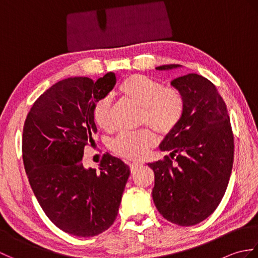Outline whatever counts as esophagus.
Returning <instances> with one entry per match:
<instances>
[{
	"instance_id": "obj_1",
	"label": "esophagus",
	"mask_w": 258,
	"mask_h": 258,
	"mask_svg": "<svg viewBox=\"0 0 258 258\" xmlns=\"http://www.w3.org/2000/svg\"><path fill=\"white\" fill-rule=\"evenodd\" d=\"M141 166L140 163H130V167H131V172L134 173L136 169Z\"/></svg>"
}]
</instances>
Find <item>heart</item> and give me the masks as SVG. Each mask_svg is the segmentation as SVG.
<instances>
[{
    "mask_svg": "<svg viewBox=\"0 0 258 258\" xmlns=\"http://www.w3.org/2000/svg\"><path fill=\"white\" fill-rule=\"evenodd\" d=\"M117 92L126 100L141 107L140 123L147 125L158 135H167L176 128L183 116L185 102L180 92L174 87H163L161 82L143 74L128 75L120 82ZM109 97L98 100L93 107V119L98 127L111 128ZM155 139L150 131L120 133L111 143L117 155L128 160H142L154 146Z\"/></svg>",
    "mask_w": 258,
    "mask_h": 258,
    "instance_id": "1",
    "label": "heart"
}]
</instances>
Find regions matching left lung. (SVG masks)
<instances>
[{
    "label": "left lung",
    "instance_id": "left-lung-1",
    "mask_svg": "<svg viewBox=\"0 0 258 258\" xmlns=\"http://www.w3.org/2000/svg\"><path fill=\"white\" fill-rule=\"evenodd\" d=\"M180 68L157 67L158 71ZM171 85L184 97L178 125L165 136L160 150L169 155L149 163L154 171L153 201L167 221L193 226L211 215L220 204L231 177L234 136L225 102L211 81L190 73Z\"/></svg>",
    "mask_w": 258,
    "mask_h": 258
}]
</instances>
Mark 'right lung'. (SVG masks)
<instances>
[{
	"mask_svg": "<svg viewBox=\"0 0 258 258\" xmlns=\"http://www.w3.org/2000/svg\"><path fill=\"white\" fill-rule=\"evenodd\" d=\"M115 84L112 72L95 82L59 81L34 102L24 123L22 153L33 193L51 222L74 236H96L112 225L131 173L108 153L100 171L82 163L97 132L93 107Z\"/></svg>",
	"mask_w": 258,
	"mask_h": 258,
	"instance_id": "right-lung-1",
	"label": "right lung"
}]
</instances>
